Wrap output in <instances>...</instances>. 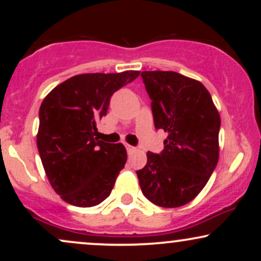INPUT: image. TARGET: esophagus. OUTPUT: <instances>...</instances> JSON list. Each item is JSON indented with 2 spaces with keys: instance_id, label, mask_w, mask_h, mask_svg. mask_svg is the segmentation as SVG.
I'll use <instances>...</instances> for the list:
<instances>
[{
  "instance_id": "obj_1",
  "label": "esophagus",
  "mask_w": 261,
  "mask_h": 261,
  "mask_svg": "<svg viewBox=\"0 0 261 261\" xmlns=\"http://www.w3.org/2000/svg\"><path fill=\"white\" fill-rule=\"evenodd\" d=\"M126 149H127V153H128V154L134 153V152L136 151V148H135L134 146H130V145H126Z\"/></svg>"
}]
</instances>
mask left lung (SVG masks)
I'll return each mask as SVG.
<instances>
[{
    "label": "left lung",
    "instance_id": "8db88e82",
    "mask_svg": "<svg viewBox=\"0 0 261 261\" xmlns=\"http://www.w3.org/2000/svg\"><path fill=\"white\" fill-rule=\"evenodd\" d=\"M152 100L154 127L168 134L160 154L147 152L137 170L141 190L162 207L190 202L207 184L220 155L221 118L205 86L173 71L141 73Z\"/></svg>",
    "mask_w": 261,
    "mask_h": 261
}]
</instances>
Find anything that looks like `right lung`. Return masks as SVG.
Masks as SVG:
<instances>
[{"label": "right lung", "mask_w": 261, "mask_h": 261, "mask_svg": "<svg viewBox=\"0 0 261 261\" xmlns=\"http://www.w3.org/2000/svg\"><path fill=\"white\" fill-rule=\"evenodd\" d=\"M140 71L83 73L56 86L39 110L37 146L56 194L79 207H92L112 193L127 161L122 143L98 139L97 122L107 115L113 93Z\"/></svg>", "instance_id": "1"}]
</instances>
